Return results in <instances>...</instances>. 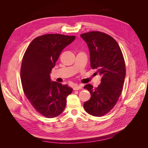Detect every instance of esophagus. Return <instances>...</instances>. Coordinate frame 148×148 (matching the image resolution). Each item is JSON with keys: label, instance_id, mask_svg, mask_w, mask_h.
<instances>
[{"label": "esophagus", "instance_id": "esophagus-1", "mask_svg": "<svg viewBox=\"0 0 148 148\" xmlns=\"http://www.w3.org/2000/svg\"><path fill=\"white\" fill-rule=\"evenodd\" d=\"M73 88V90H78V89L82 88V86H79L78 84H75Z\"/></svg>", "mask_w": 148, "mask_h": 148}]
</instances>
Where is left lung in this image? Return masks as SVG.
<instances>
[{"mask_svg":"<svg viewBox=\"0 0 148 148\" xmlns=\"http://www.w3.org/2000/svg\"><path fill=\"white\" fill-rule=\"evenodd\" d=\"M80 36L89 48L91 66L102 76L97 88L90 84L84 86L91 96L83 107L89 114L101 117L113 108L122 93L126 75L123 56L117 41L108 34L91 31Z\"/></svg>","mask_w":148,"mask_h":148,"instance_id":"obj_1","label":"left lung"}]
</instances>
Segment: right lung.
Here are the masks:
<instances>
[{
    "instance_id": "obj_1",
    "label": "right lung",
    "mask_w": 148,
    "mask_h": 148,
    "mask_svg": "<svg viewBox=\"0 0 148 148\" xmlns=\"http://www.w3.org/2000/svg\"><path fill=\"white\" fill-rule=\"evenodd\" d=\"M75 36L47 34L30 43L22 60L20 76L25 95L39 114L53 118L64 111L66 97L73 89L52 82V69L63 49L72 42Z\"/></svg>"
}]
</instances>
